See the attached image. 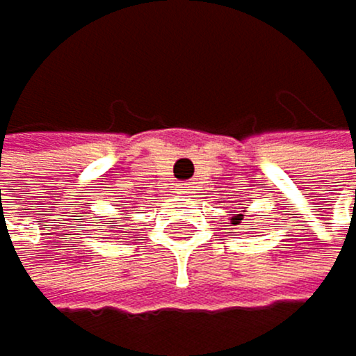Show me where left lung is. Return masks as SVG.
Masks as SVG:
<instances>
[{
    "instance_id": "obj_1",
    "label": "left lung",
    "mask_w": 356,
    "mask_h": 356,
    "mask_svg": "<svg viewBox=\"0 0 356 356\" xmlns=\"http://www.w3.org/2000/svg\"><path fill=\"white\" fill-rule=\"evenodd\" d=\"M241 216H243V213H238V220H243V218H241ZM234 220H236V218H234Z\"/></svg>"
}]
</instances>
